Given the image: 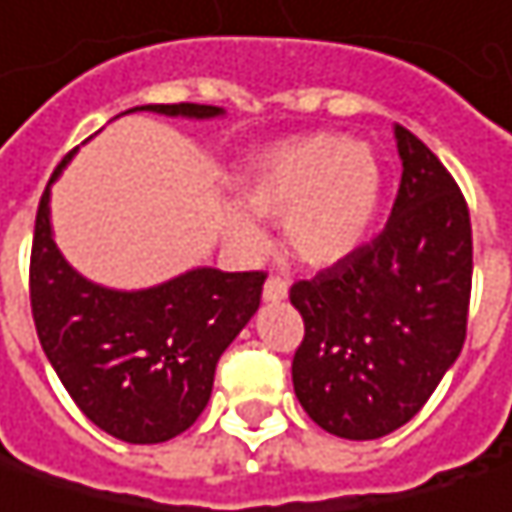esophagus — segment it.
I'll return each mask as SVG.
<instances>
[{
	"label": "esophagus",
	"mask_w": 512,
	"mask_h": 512,
	"mask_svg": "<svg viewBox=\"0 0 512 512\" xmlns=\"http://www.w3.org/2000/svg\"><path fill=\"white\" fill-rule=\"evenodd\" d=\"M286 292H289V284H286L284 278H266V284H263V301H269V304H278V301H284Z\"/></svg>",
	"instance_id": "1"
}]
</instances>
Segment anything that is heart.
<instances>
[{"instance_id": "1", "label": "heart", "mask_w": 512, "mask_h": 512, "mask_svg": "<svg viewBox=\"0 0 512 512\" xmlns=\"http://www.w3.org/2000/svg\"><path fill=\"white\" fill-rule=\"evenodd\" d=\"M237 202L223 208L228 240L260 252L266 231L255 217L284 223L289 252L307 266H333L353 255L374 226L382 170L365 141L333 133L281 141L255 153L237 182Z\"/></svg>"}]
</instances>
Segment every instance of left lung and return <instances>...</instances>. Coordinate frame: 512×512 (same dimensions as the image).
I'll use <instances>...</instances> for the list:
<instances>
[{"label": "left lung", "mask_w": 512, "mask_h": 512, "mask_svg": "<svg viewBox=\"0 0 512 512\" xmlns=\"http://www.w3.org/2000/svg\"><path fill=\"white\" fill-rule=\"evenodd\" d=\"M403 179L371 243L289 289L304 318L292 385L324 432L376 440L406 426L455 365L472 289L469 208L435 153L394 124Z\"/></svg>", "instance_id": "left-lung-1"}]
</instances>
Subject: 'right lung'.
Masks as SVG:
<instances>
[{"instance_id":"1","label":"right lung","mask_w":512,"mask_h":512,"mask_svg":"<svg viewBox=\"0 0 512 512\" xmlns=\"http://www.w3.org/2000/svg\"><path fill=\"white\" fill-rule=\"evenodd\" d=\"M144 109L196 121L226 115L208 104H147L127 112ZM51 182L31 246V313L51 368L106 435L127 443L182 435L211 400L223 350L257 313L266 275L196 266L147 289L95 284L54 243Z\"/></svg>"}]
</instances>
